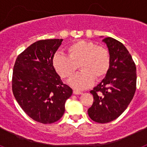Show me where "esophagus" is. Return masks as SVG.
Returning <instances> with one entry per match:
<instances>
[{
  "mask_svg": "<svg viewBox=\"0 0 147 147\" xmlns=\"http://www.w3.org/2000/svg\"><path fill=\"white\" fill-rule=\"evenodd\" d=\"M82 92L76 90H74V94L75 95H80V94H82Z\"/></svg>",
  "mask_w": 147,
  "mask_h": 147,
  "instance_id": "1",
  "label": "esophagus"
}]
</instances>
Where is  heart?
<instances>
[{"label":"heart","mask_w":147,"mask_h":147,"mask_svg":"<svg viewBox=\"0 0 147 147\" xmlns=\"http://www.w3.org/2000/svg\"><path fill=\"white\" fill-rule=\"evenodd\" d=\"M67 56L57 53L53 57V65L58 74L68 80L80 67L81 72L71 78L69 84L76 89H85L96 80H102L108 72L110 54L104 46L80 40L67 47Z\"/></svg>","instance_id":"heart-1"}]
</instances>
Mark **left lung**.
I'll return each instance as SVG.
<instances>
[{
    "label": "left lung",
    "mask_w": 147,
    "mask_h": 147,
    "mask_svg": "<svg viewBox=\"0 0 147 147\" xmlns=\"http://www.w3.org/2000/svg\"><path fill=\"white\" fill-rule=\"evenodd\" d=\"M110 54V66L106 76L92 90L93 105L88 115L101 124L115 120L128 107L136 90V67L123 44L112 37H105Z\"/></svg>",
    "instance_id": "8db88e82"
}]
</instances>
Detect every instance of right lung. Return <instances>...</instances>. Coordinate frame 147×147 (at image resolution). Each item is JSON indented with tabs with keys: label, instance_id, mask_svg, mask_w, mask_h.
Returning a JSON list of instances; mask_svg holds the SVG:
<instances>
[{
	"label": "right lung",
	"instance_id": "add662e5",
	"mask_svg": "<svg viewBox=\"0 0 147 147\" xmlns=\"http://www.w3.org/2000/svg\"><path fill=\"white\" fill-rule=\"evenodd\" d=\"M62 39L39 40L17 57L11 88L15 99L30 118L51 124L65 113V101L73 90L61 80L53 65V57Z\"/></svg>",
	"mask_w": 147,
	"mask_h": 147
}]
</instances>
